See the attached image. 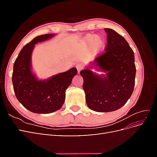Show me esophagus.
<instances>
[{"mask_svg":"<svg viewBox=\"0 0 157 157\" xmlns=\"http://www.w3.org/2000/svg\"><path fill=\"white\" fill-rule=\"evenodd\" d=\"M83 68V66L81 65V64H78L77 65V71H78V73H80V71H81Z\"/></svg>","mask_w":157,"mask_h":157,"instance_id":"1","label":"esophagus"}]
</instances>
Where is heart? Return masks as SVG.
Instances as JSON below:
<instances>
[{
	"label": "heart",
	"mask_w": 157,
	"mask_h": 157,
	"mask_svg": "<svg viewBox=\"0 0 157 157\" xmlns=\"http://www.w3.org/2000/svg\"><path fill=\"white\" fill-rule=\"evenodd\" d=\"M82 44L90 50L101 51L105 45L104 38L94 34H88L84 37Z\"/></svg>",
	"instance_id": "obj_1"
}]
</instances>
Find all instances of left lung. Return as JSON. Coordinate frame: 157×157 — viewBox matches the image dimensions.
I'll use <instances>...</instances> for the list:
<instances>
[{"mask_svg":"<svg viewBox=\"0 0 157 157\" xmlns=\"http://www.w3.org/2000/svg\"><path fill=\"white\" fill-rule=\"evenodd\" d=\"M105 52L80 71L88 107L96 112H111L124 106L134 91L136 65L134 51L124 37L105 28ZM94 68L106 75H98Z\"/></svg>","mask_w":157,"mask_h":157,"instance_id":"left-lung-1","label":"left lung"}]
</instances>
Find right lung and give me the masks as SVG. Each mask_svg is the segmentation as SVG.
Here are the masks:
<instances>
[{
    "instance_id": "obj_1",
    "label": "right lung",
    "mask_w": 157,
    "mask_h": 157,
    "mask_svg": "<svg viewBox=\"0 0 157 157\" xmlns=\"http://www.w3.org/2000/svg\"><path fill=\"white\" fill-rule=\"evenodd\" d=\"M55 36L46 34L38 36L20 51L13 63L12 84L17 100L31 112L48 114L59 110L63 105L65 90L77 74L73 67L63 73L39 80L32 71L31 56L35 45Z\"/></svg>"
}]
</instances>
